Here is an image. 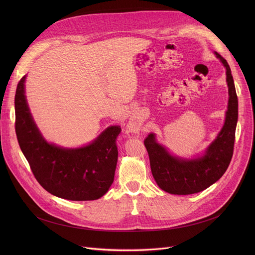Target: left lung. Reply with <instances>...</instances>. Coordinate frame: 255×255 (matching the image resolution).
Returning <instances> with one entry per match:
<instances>
[{"label":"left lung","instance_id":"left-lung-1","mask_svg":"<svg viewBox=\"0 0 255 255\" xmlns=\"http://www.w3.org/2000/svg\"><path fill=\"white\" fill-rule=\"evenodd\" d=\"M215 53L226 67L229 102L225 124L208 147L206 154L197 159H179L171 156L156 142L154 134H149L144 140L156 184L169 194L192 195L206 190L225 173L233 155L238 99L228 62L219 53Z\"/></svg>","mask_w":255,"mask_h":255}]
</instances>
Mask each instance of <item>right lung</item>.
<instances>
[{
	"label": "right lung",
	"mask_w": 255,
	"mask_h": 255,
	"mask_svg": "<svg viewBox=\"0 0 255 255\" xmlns=\"http://www.w3.org/2000/svg\"><path fill=\"white\" fill-rule=\"evenodd\" d=\"M23 77L15 95V130L20 148L41 187L70 201H93L111 187L118 159L120 126L107 128L93 143L64 149L47 143L36 127L25 98Z\"/></svg>",
	"instance_id": "right-lung-1"
}]
</instances>
